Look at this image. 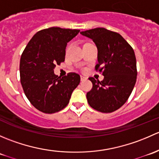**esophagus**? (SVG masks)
Masks as SVG:
<instances>
[{
    "mask_svg": "<svg viewBox=\"0 0 159 159\" xmlns=\"http://www.w3.org/2000/svg\"><path fill=\"white\" fill-rule=\"evenodd\" d=\"M85 80H87V78H86V77L81 76V81H85Z\"/></svg>",
    "mask_w": 159,
    "mask_h": 159,
    "instance_id": "esophagus-1",
    "label": "esophagus"
}]
</instances>
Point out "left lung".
Masks as SVG:
<instances>
[{
	"label": "left lung",
	"instance_id": "left-lung-1",
	"mask_svg": "<svg viewBox=\"0 0 159 159\" xmlns=\"http://www.w3.org/2000/svg\"><path fill=\"white\" fill-rule=\"evenodd\" d=\"M92 40L98 49L96 70L102 72L103 81L89 78L93 88L87 93L89 105L104 113L121 108L129 98L137 78L134 50L116 32L104 28L81 31Z\"/></svg>",
	"mask_w": 159,
	"mask_h": 159
}]
</instances>
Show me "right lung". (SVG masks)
Listing matches in <instances>:
<instances>
[{
  "label": "right lung",
  "instance_id": "1",
  "mask_svg": "<svg viewBox=\"0 0 159 159\" xmlns=\"http://www.w3.org/2000/svg\"><path fill=\"white\" fill-rule=\"evenodd\" d=\"M80 30L49 28L37 32L24 50L20 61V83L25 94L38 110L47 114L68 105L80 83L78 74L58 77L54 68L65 61L67 44Z\"/></svg>",
  "mask_w": 159,
  "mask_h": 159
}]
</instances>
